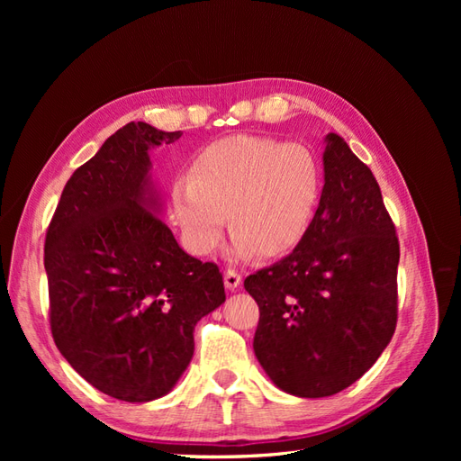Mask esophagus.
Returning a JSON list of instances; mask_svg holds the SVG:
<instances>
[{"label": "esophagus", "mask_w": 461, "mask_h": 461, "mask_svg": "<svg viewBox=\"0 0 461 461\" xmlns=\"http://www.w3.org/2000/svg\"><path fill=\"white\" fill-rule=\"evenodd\" d=\"M240 283H242V276L236 273V271H232V269H229V271H225V286H227V290H236L240 286Z\"/></svg>", "instance_id": "esophagus-1"}]
</instances>
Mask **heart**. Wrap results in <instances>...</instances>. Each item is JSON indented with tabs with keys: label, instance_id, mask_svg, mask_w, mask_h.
I'll return each mask as SVG.
<instances>
[{
	"label": "heart",
	"instance_id": "b5f03b06",
	"mask_svg": "<svg viewBox=\"0 0 461 461\" xmlns=\"http://www.w3.org/2000/svg\"><path fill=\"white\" fill-rule=\"evenodd\" d=\"M323 163L300 142L236 134L202 149L171 188L173 213L192 254H213L227 218L229 254L252 259L292 252L323 198Z\"/></svg>",
	"mask_w": 461,
	"mask_h": 461
}]
</instances>
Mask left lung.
<instances>
[{"label":"left lung","instance_id":"obj_1","mask_svg":"<svg viewBox=\"0 0 461 461\" xmlns=\"http://www.w3.org/2000/svg\"><path fill=\"white\" fill-rule=\"evenodd\" d=\"M323 175V198L303 240L244 281L259 305V366L300 398L332 396L356 383L396 329L400 246L381 188L334 132L325 136Z\"/></svg>","mask_w":461,"mask_h":461}]
</instances>
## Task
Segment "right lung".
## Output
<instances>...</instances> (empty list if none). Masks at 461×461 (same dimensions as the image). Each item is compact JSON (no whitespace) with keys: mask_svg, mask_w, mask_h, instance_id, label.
<instances>
[{"mask_svg":"<svg viewBox=\"0 0 461 461\" xmlns=\"http://www.w3.org/2000/svg\"><path fill=\"white\" fill-rule=\"evenodd\" d=\"M129 122L67 180L44 267L53 340L71 367L122 402L169 394L194 356V327L225 302L215 263L188 256L159 219L149 149L175 142Z\"/></svg>","mask_w":461,"mask_h":461,"instance_id":"right-lung-1","label":"right lung"}]
</instances>
